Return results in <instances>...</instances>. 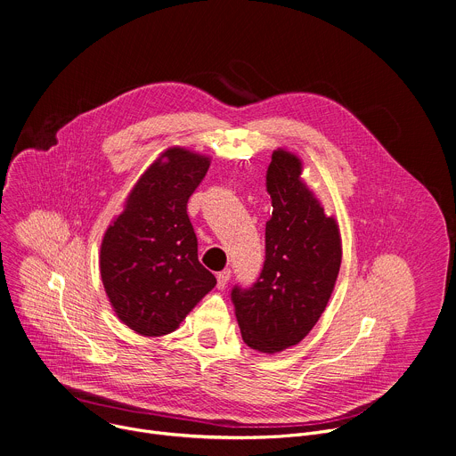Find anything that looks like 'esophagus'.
I'll return each mask as SVG.
<instances>
[{"mask_svg":"<svg viewBox=\"0 0 456 456\" xmlns=\"http://www.w3.org/2000/svg\"><path fill=\"white\" fill-rule=\"evenodd\" d=\"M216 280H218V289H225L229 280H231V271H222L216 274Z\"/></svg>","mask_w":456,"mask_h":456,"instance_id":"34e87169","label":"esophagus"}]
</instances>
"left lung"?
Wrapping results in <instances>:
<instances>
[{
    "label": "left lung",
    "instance_id": "obj_1",
    "mask_svg": "<svg viewBox=\"0 0 456 456\" xmlns=\"http://www.w3.org/2000/svg\"><path fill=\"white\" fill-rule=\"evenodd\" d=\"M301 171L297 155L283 148L273 153L264 271L250 289L234 287L231 294L243 343L262 354L290 348L310 334L341 267L338 220L324 213Z\"/></svg>",
    "mask_w": 456,
    "mask_h": 456
}]
</instances>
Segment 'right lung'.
I'll use <instances>...</instances> for the list:
<instances>
[{
	"label": "right lung",
	"instance_id": "obj_1",
	"mask_svg": "<svg viewBox=\"0 0 456 456\" xmlns=\"http://www.w3.org/2000/svg\"><path fill=\"white\" fill-rule=\"evenodd\" d=\"M211 159L167 148L141 175L101 243V278L117 317L141 336L175 332L216 278L199 262L187 200Z\"/></svg>",
	"mask_w": 456,
	"mask_h": 456
}]
</instances>
